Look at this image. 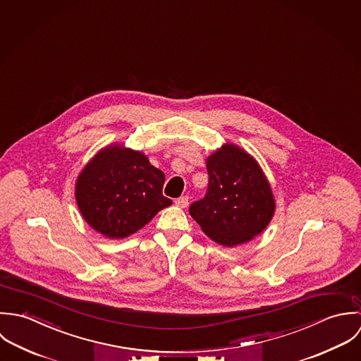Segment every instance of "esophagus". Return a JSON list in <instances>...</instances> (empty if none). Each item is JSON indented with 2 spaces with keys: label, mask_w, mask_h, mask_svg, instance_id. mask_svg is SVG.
I'll return each mask as SVG.
<instances>
[{
  "label": "esophagus",
  "mask_w": 361,
  "mask_h": 361,
  "mask_svg": "<svg viewBox=\"0 0 361 361\" xmlns=\"http://www.w3.org/2000/svg\"><path fill=\"white\" fill-rule=\"evenodd\" d=\"M188 201H190V198L187 195H184V197H180V198L176 200V205L178 208H187L188 207Z\"/></svg>",
  "instance_id": "obj_1"
}]
</instances>
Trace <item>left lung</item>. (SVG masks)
Returning <instances> with one entry per match:
<instances>
[{"label": "left lung", "instance_id": "1", "mask_svg": "<svg viewBox=\"0 0 361 361\" xmlns=\"http://www.w3.org/2000/svg\"><path fill=\"white\" fill-rule=\"evenodd\" d=\"M209 176L204 198L190 215L214 241L234 247L250 241L271 221L275 200L257 161L234 145H224L207 160Z\"/></svg>", "mask_w": 361, "mask_h": 361}]
</instances>
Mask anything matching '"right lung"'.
Here are the masks:
<instances>
[{
	"label": "right lung",
	"mask_w": 361,
	"mask_h": 361,
	"mask_svg": "<svg viewBox=\"0 0 361 361\" xmlns=\"http://www.w3.org/2000/svg\"><path fill=\"white\" fill-rule=\"evenodd\" d=\"M163 184V171L141 152L109 146L83 169L75 197L82 216L96 231L124 238L171 205Z\"/></svg>",
	"instance_id": "add662e5"
}]
</instances>
